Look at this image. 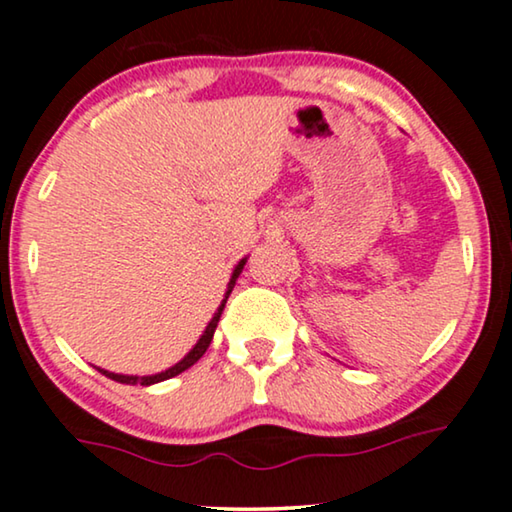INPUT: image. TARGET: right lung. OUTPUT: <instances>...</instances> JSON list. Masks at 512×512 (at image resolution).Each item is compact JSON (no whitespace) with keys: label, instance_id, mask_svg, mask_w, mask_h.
I'll use <instances>...</instances> for the list:
<instances>
[{"label":"right lung","instance_id":"obj_1","mask_svg":"<svg viewBox=\"0 0 512 512\" xmlns=\"http://www.w3.org/2000/svg\"><path fill=\"white\" fill-rule=\"evenodd\" d=\"M242 265V263H240ZM242 272V268H237L235 272H233V279H230L228 282V293H226V298H223V303L219 305V310H216V314L212 317V321H209V326L205 328V333H202V338L198 340V345H195L191 352H188L184 359H181L179 363H174L172 368H167V370H163V373H158V375H146V377H137V375H118V373H109V370H102V368H97L100 370L102 375H107V377H111V380H116V382H121V384H156V382H163V380H170V377H174V375H179V373H184L186 368H191L195 361L200 359L202 354L207 352V347H209V342H212V338H214V331H216V324H219V317H221V312H223V307H226V300H228V296H230V291H233V286H235V279H237V275H240Z\"/></svg>","mask_w":512,"mask_h":512}]
</instances>
